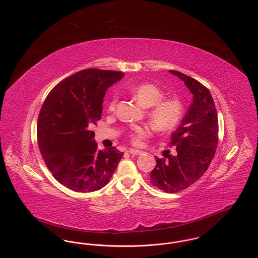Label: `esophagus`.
I'll list each match as a JSON object with an SVG mask.
<instances>
[{
  "mask_svg": "<svg viewBox=\"0 0 258 258\" xmlns=\"http://www.w3.org/2000/svg\"><path fill=\"white\" fill-rule=\"evenodd\" d=\"M128 153L132 154V155H141V154H143L142 151H140V150H135V149H130V150H128Z\"/></svg>",
  "mask_w": 258,
  "mask_h": 258,
  "instance_id": "1",
  "label": "esophagus"
}]
</instances>
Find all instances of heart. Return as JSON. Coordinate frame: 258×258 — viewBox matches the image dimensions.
Masks as SVG:
<instances>
[{"label":"heart","mask_w":258,"mask_h":258,"mask_svg":"<svg viewBox=\"0 0 258 258\" xmlns=\"http://www.w3.org/2000/svg\"><path fill=\"white\" fill-rule=\"evenodd\" d=\"M136 101L148 111V118L154 127L162 133L170 132L180 123L183 116V104L178 98H163L164 94L160 88L151 83L137 85L132 90ZM117 98H113L107 104V109L113 112L116 108ZM147 126L135 125L131 133L133 144L140 145L142 140L150 135Z\"/></svg>","instance_id":"obj_1"}]
</instances>
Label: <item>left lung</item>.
Wrapping results in <instances>:
<instances>
[{"label":"left lung","mask_w":258,"mask_h":258,"mask_svg":"<svg viewBox=\"0 0 258 258\" xmlns=\"http://www.w3.org/2000/svg\"><path fill=\"white\" fill-rule=\"evenodd\" d=\"M178 76L194 95L182 123L172 133L170 146L174 156L156 157L157 165L151 172L150 182L168 194L181 191L196 183L207 171L219 142L218 114L208 89L195 78L180 72Z\"/></svg>","instance_id":"obj_1"}]
</instances>
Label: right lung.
Instances as JSON below:
<instances>
[{
  "instance_id": "1",
  "label": "right lung",
  "mask_w": 258,
  "mask_h": 258,
  "mask_svg": "<svg viewBox=\"0 0 258 258\" xmlns=\"http://www.w3.org/2000/svg\"><path fill=\"white\" fill-rule=\"evenodd\" d=\"M123 75L83 70L54 87L41 106L37 128L40 154L54 178L70 189H100L109 183L123 157L115 147L98 150L90 127L101 118L106 90Z\"/></svg>"
}]
</instances>
